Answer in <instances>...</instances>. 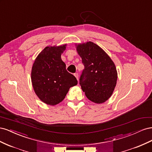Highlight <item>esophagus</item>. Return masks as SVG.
I'll return each instance as SVG.
<instances>
[{"instance_id":"obj_1","label":"esophagus","mask_w":152,"mask_h":152,"mask_svg":"<svg viewBox=\"0 0 152 152\" xmlns=\"http://www.w3.org/2000/svg\"><path fill=\"white\" fill-rule=\"evenodd\" d=\"M74 75H75V77L77 78V80H79V74H78V73H75L74 74Z\"/></svg>"}]
</instances>
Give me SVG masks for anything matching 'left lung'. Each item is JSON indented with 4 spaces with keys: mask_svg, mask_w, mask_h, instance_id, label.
I'll return each instance as SVG.
<instances>
[{
    "mask_svg": "<svg viewBox=\"0 0 152 152\" xmlns=\"http://www.w3.org/2000/svg\"><path fill=\"white\" fill-rule=\"evenodd\" d=\"M84 69L80 78L81 88L91 102L104 103L112 95L117 84L115 63L104 50L93 42L75 44Z\"/></svg>",
    "mask_w": 152,
    "mask_h": 152,
    "instance_id": "8db88e82",
    "label": "left lung"
}]
</instances>
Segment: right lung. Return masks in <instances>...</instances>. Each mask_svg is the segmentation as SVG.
<instances>
[{
    "label": "right lung",
    "instance_id": "1",
    "mask_svg": "<svg viewBox=\"0 0 152 152\" xmlns=\"http://www.w3.org/2000/svg\"><path fill=\"white\" fill-rule=\"evenodd\" d=\"M66 44L47 46L35 58L31 72V80L35 93L44 103L56 105L65 99L71 87L78 82L66 70L61 58Z\"/></svg>",
    "mask_w": 152,
    "mask_h": 152
}]
</instances>
